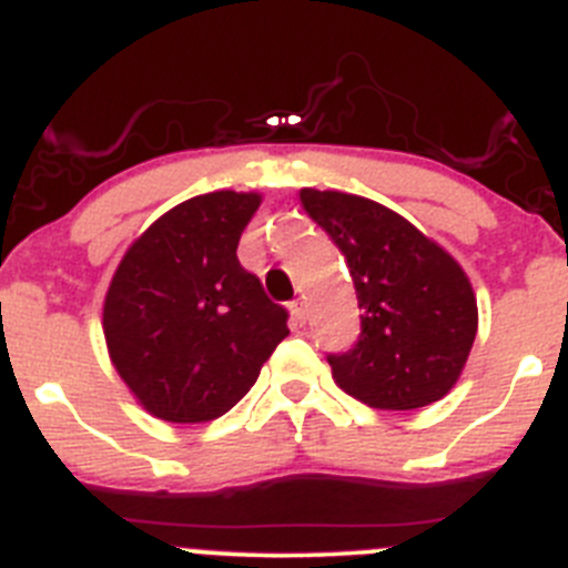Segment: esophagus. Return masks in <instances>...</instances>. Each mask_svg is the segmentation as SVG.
Returning a JSON list of instances; mask_svg holds the SVG:
<instances>
[{
    "mask_svg": "<svg viewBox=\"0 0 568 568\" xmlns=\"http://www.w3.org/2000/svg\"><path fill=\"white\" fill-rule=\"evenodd\" d=\"M291 316H294V322L305 324V318H307V307H305V302H302V300H294V302H291Z\"/></svg>",
    "mask_w": 568,
    "mask_h": 568,
    "instance_id": "34e87169",
    "label": "esophagus"
}]
</instances>
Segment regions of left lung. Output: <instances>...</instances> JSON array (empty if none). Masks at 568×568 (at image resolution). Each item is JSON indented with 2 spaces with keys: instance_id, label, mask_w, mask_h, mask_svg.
I'll use <instances>...</instances> for the list:
<instances>
[{
  "instance_id": "left-lung-1",
  "label": "left lung",
  "mask_w": 568,
  "mask_h": 568,
  "mask_svg": "<svg viewBox=\"0 0 568 568\" xmlns=\"http://www.w3.org/2000/svg\"><path fill=\"white\" fill-rule=\"evenodd\" d=\"M300 200L344 255L363 311L352 349L327 355L335 383L379 410L442 399L477 335V300L464 268L377 202L316 189H302Z\"/></svg>"
}]
</instances>
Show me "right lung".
<instances>
[{"instance_id":"1","label":"right lung","mask_w":568,"mask_h":568,"mask_svg":"<svg viewBox=\"0 0 568 568\" xmlns=\"http://www.w3.org/2000/svg\"><path fill=\"white\" fill-rule=\"evenodd\" d=\"M257 194L213 191L172 207L121 257L104 296L110 361L163 422L224 416L288 335V311L239 263Z\"/></svg>"}]
</instances>
